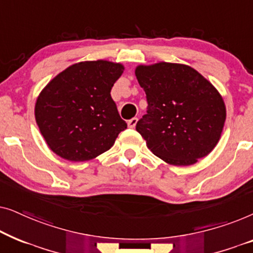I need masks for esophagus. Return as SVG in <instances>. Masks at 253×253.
<instances>
[{
    "label": "esophagus",
    "mask_w": 253,
    "mask_h": 253,
    "mask_svg": "<svg viewBox=\"0 0 253 253\" xmlns=\"http://www.w3.org/2000/svg\"><path fill=\"white\" fill-rule=\"evenodd\" d=\"M137 123H138V119L137 117H133V119L127 121V126H129L130 129H133V127H136Z\"/></svg>",
    "instance_id": "esophagus-1"
}]
</instances>
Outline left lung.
Listing matches in <instances>:
<instances>
[{"label":"left lung","instance_id":"8db88e82","mask_svg":"<svg viewBox=\"0 0 253 253\" xmlns=\"http://www.w3.org/2000/svg\"><path fill=\"white\" fill-rule=\"evenodd\" d=\"M134 75L148 102L136 126L148 150L172 166L195 165L209 155L227 116L212 83L189 65L169 62L137 65Z\"/></svg>","mask_w":253,"mask_h":253}]
</instances>
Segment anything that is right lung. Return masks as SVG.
Masks as SVG:
<instances>
[{"label": "right lung", "instance_id": "1", "mask_svg": "<svg viewBox=\"0 0 253 253\" xmlns=\"http://www.w3.org/2000/svg\"><path fill=\"white\" fill-rule=\"evenodd\" d=\"M124 65L83 61L51 79L37 98L34 116L48 147L71 162L89 161L115 143L126 123L110 95Z\"/></svg>", "mask_w": 253, "mask_h": 253}]
</instances>
